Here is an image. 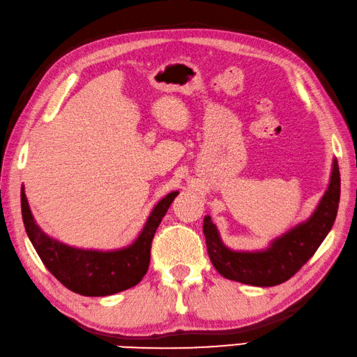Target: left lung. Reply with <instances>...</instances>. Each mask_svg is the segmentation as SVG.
Here are the masks:
<instances>
[{
    "instance_id": "obj_1",
    "label": "left lung",
    "mask_w": 357,
    "mask_h": 357,
    "mask_svg": "<svg viewBox=\"0 0 357 357\" xmlns=\"http://www.w3.org/2000/svg\"><path fill=\"white\" fill-rule=\"evenodd\" d=\"M340 199V172L337 160H333L328 189L307 222L297 225L274 238L266 250L232 251L225 246L215 225L206 215L203 234L209 259L223 278L252 287H274L301 270L317 251L337 215Z\"/></svg>"
}]
</instances>
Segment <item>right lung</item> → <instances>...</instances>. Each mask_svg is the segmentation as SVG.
<instances>
[{"label":"right lung","mask_w":357,"mask_h":357,"mask_svg":"<svg viewBox=\"0 0 357 357\" xmlns=\"http://www.w3.org/2000/svg\"><path fill=\"white\" fill-rule=\"evenodd\" d=\"M177 195L178 192L174 191L157 203L132 245L106 252L72 248L45 234L35 223L24 188H21V213L33 248L45 266L64 287L82 296H111L135 287L146 274L152 238Z\"/></svg>","instance_id":"add662e5"}]
</instances>
